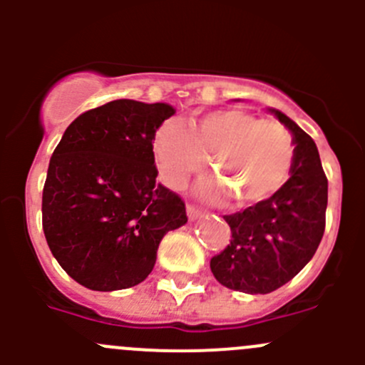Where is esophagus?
I'll use <instances>...</instances> for the list:
<instances>
[{
  "instance_id": "34e87169",
  "label": "esophagus",
  "mask_w": 365,
  "mask_h": 365,
  "mask_svg": "<svg viewBox=\"0 0 365 365\" xmlns=\"http://www.w3.org/2000/svg\"><path fill=\"white\" fill-rule=\"evenodd\" d=\"M187 215H189V219L190 220H196V219H200L201 215H203V210L201 208H197L196 205H187Z\"/></svg>"
}]
</instances>
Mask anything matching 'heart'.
Here are the masks:
<instances>
[{
    "label": "heart",
    "instance_id": "b5f03b06",
    "mask_svg": "<svg viewBox=\"0 0 365 365\" xmlns=\"http://www.w3.org/2000/svg\"><path fill=\"white\" fill-rule=\"evenodd\" d=\"M153 153L162 178L176 189L212 159L219 180L210 182L205 192L222 197L227 190L238 205L249 206L281 189L292 171L295 146L279 121L226 109L201 116L192 130L175 120L164 121L153 135Z\"/></svg>",
    "mask_w": 365,
    "mask_h": 365
}]
</instances>
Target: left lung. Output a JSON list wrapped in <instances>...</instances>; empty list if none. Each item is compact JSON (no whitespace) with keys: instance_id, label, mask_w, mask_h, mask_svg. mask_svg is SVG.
Returning <instances> with one entry per match:
<instances>
[{"instance_id":"obj_1","label":"left lung","mask_w":365,"mask_h":365,"mask_svg":"<svg viewBox=\"0 0 365 365\" xmlns=\"http://www.w3.org/2000/svg\"><path fill=\"white\" fill-rule=\"evenodd\" d=\"M270 113L293 135L295 157L288 182L268 200L224 215L231 227L230 245L210 261L220 284L249 295L275 292L311 261L325 231L329 201L316 143L284 113Z\"/></svg>"}]
</instances>
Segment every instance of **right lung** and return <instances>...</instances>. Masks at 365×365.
<instances>
[{"label":"right lung","instance_id":"1","mask_svg":"<svg viewBox=\"0 0 365 365\" xmlns=\"http://www.w3.org/2000/svg\"><path fill=\"white\" fill-rule=\"evenodd\" d=\"M169 104L108 102L77 116L51 157L42 226L60 267L93 292L145 281L168 231L187 222L185 203L157 183L153 135Z\"/></svg>","mask_w":365,"mask_h":365}]
</instances>
